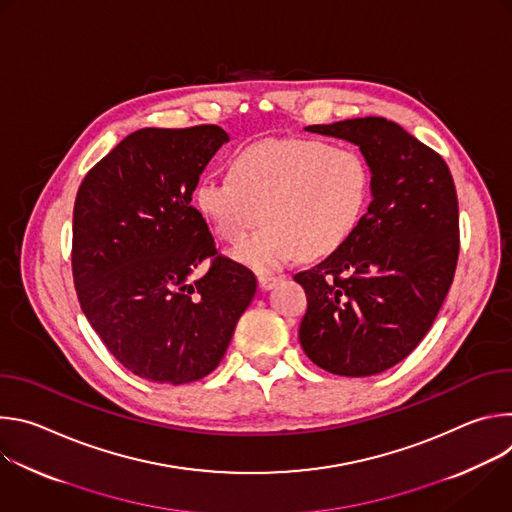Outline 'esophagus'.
Returning <instances> with one entry per match:
<instances>
[{"instance_id":"1","label":"esophagus","mask_w":512,"mask_h":512,"mask_svg":"<svg viewBox=\"0 0 512 512\" xmlns=\"http://www.w3.org/2000/svg\"><path fill=\"white\" fill-rule=\"evenodd\" d=\"M257 281H259V287H261L263 291H267V289H271L273 285H277V283L281 281V277H279V275H259Z\"/></svg>"}]
</instances>
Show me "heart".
<instances>
[{"label": "heart", "instance_id": "1", "mask_svg": "<svg viewBox=\"0 0 512 512\" xmlns=\"http://www.w3.org/2000/svg\"><path fill=\"white\" fill-rule=\"evenodd\" d=\"M369 196L362 154L316 137L255 141L233 156L229 178H202L194 188V204L218 239L241 243L267 221L233 253L255 271L334 253L360 225Z\"/></svg>", "mask_w": 512, "mask_h": 512}]
</instances>
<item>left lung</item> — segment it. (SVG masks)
Segmentation results:
<instances>
[{
	"instance_id": "left-lung-1",
	"label": "left lung",
	"mask_w": 512,
	"mask_h": 512,
	"mask_svg": "<svg viewBox=\"0 0 512 512\" xmlns=\"http://www.w3.org/2000/svg\"><path fill=\"white\" fill-rule=\"evenodd\" d=\"M306 131L358 145L373 200L340 249L294 277L308 298L300 344L332 375H379L411 354L448 296L460 251L456 186L440 154L383 117Z\"/></svg>"
}]
</instances>
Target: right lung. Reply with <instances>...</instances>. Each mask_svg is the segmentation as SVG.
<instances>
[{
    "label": "right lung",
    "mask_w": 512,
    "mask_h": 512,
    "mask_svg": "<svg viewBox=\"0 0 512 512\" xmlns=\"http://www.w3.org/2000/svg\"><path fill=\"white\" fill-rule=\"evenodd\" d=\"M229 141L218 125L145 127L85 176L72 212V275L81 308L133 375L184 385L223 360L257 279L216 253L190 204L210 158ZM211 269L191 275L204 259Z\"/></svg>",
    "instance_id": "right-lung-1"
}]
</instances>
